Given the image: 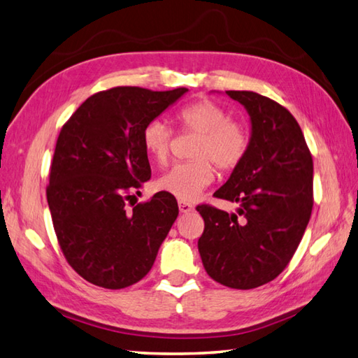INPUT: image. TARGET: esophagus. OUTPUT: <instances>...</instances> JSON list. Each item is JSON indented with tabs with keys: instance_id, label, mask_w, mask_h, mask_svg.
I'll return each mask as SVG.
<instances>
[{
	"instance_id": "obj_1",
	"label": "esophagus",
	"mask_w": 358,
	"mask_h": 358,
	"mask_svg": "<svg viewBox=\"0 0 358 358\" xmlns=\"http://www.w3.org/2000/svg\"><path fill=\"white\" fill-rule=\"evenodd\" d=\"M193 204H190V202H187V201H179V210L182 212V213H190V212H193Z\"/></svg>"
}]
</instances>
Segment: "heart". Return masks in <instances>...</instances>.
<instances>
[{"mask_svg": "<svg viewBox=\"0 0 358 358\" xmlns=\"http://www.w3.org/2000/svg\"><path fill=\"white\" fill-rule=\"evenodd\" d=\"M182 131L198 134L192 148L193 160L171 166L157 179V188L180 201H192L210 185L217 165L221 171H231L241 164L249 150V134L229 113L210 99H198L178 112ZM173 132L162 120H152L141 132L145 151L157 164H166L171 151Z\"/></svg>", "mask_w": 358, "mask_h": 358, "instance_id": "b5f03b06", "label": "heart"}]
</instances>
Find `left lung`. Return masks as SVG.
Returning <instances> with one entry per match:
<instances>
[{
    "label": "left lung",
    "instance_id": "1",
    "mask_svg": "<svg viewBox=\"0 0 358 358\" xmlns=\"http://www.w3.org/2000/svg\"><path fill=\"white\" fill-rule=\"evenodd\" d=\"M251 118L249 150L215 198L238 202L235 213L202 204L198 249L207 274L229 288L251 289L284 271L313 207V160L298 121L255 92L229 90Z\"/></svg>",
    "mask_w": 358,
    "mask_h": 358
}]
</instances>
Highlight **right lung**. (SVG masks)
Segmentation results:
<instances>
[{
	"label": "right lung",
	"instance_id": "add662e5",
	"mask_svg": "<svg viewBox=\"0 0 358 358\" xmlns=\"http://www.w3.org/2000/svg\"><path fill=\"white\" fill-rule=\"evenodd\" d=\"M187 92H99L59 134L46 199L66 262L93 285L120 289L143 279L178 218V201L166 192L131 210L126 201L151 179L145 126Z\"/></svg>",
	"mask_w": 358,
	"mask_h": 358
}]
</instances>
